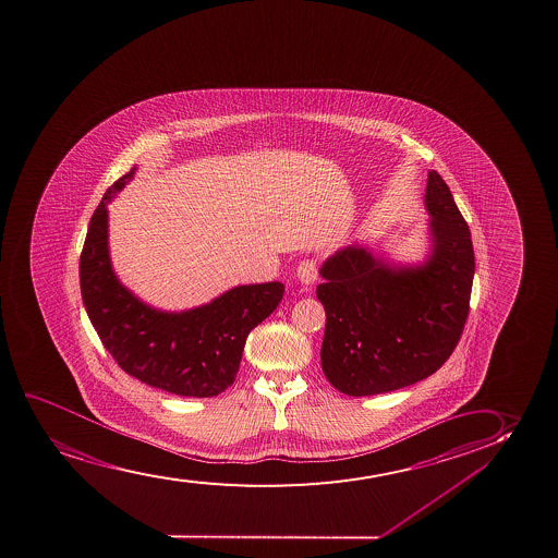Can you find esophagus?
Masks as SVG:
<instances>
[{
    "label": "esophagus",
    "instance_id": "1",
    "mask_svg": "<svg viewBox=\"0 0 558 558\" xmlns=\"http://www.w3.org/2000/svg\"><path fill=\"white\" fill-rule=\"evenodd\" d=\"M295 277H298V281L305 284V287L313 284V282L316 281V277H318V266H316V260L307 258V260H302V263L298 264V268H295Z\"/></svg>",
    "mask_w": 558,
    "mask_h": 558
}]
</instances>
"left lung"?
<instances>
[{
	"label": "left lung",
	"mask_w": 558,
	"mask_h": 558,
	"mask_svg": "<svg viewBox=\"0 0 558 558\" xmlns=\"http://www.w3.org/2000/svg\"><path fill=\"white\" fill-rule=\"evenodd\" d=\"M425 209L429 253L422 263L391 264L354 243L320 268L323 371L347 396H376L420 383L442 367L463 333L474 248L469 225L435 170L427 178Z\"/></svg>",
	"instance_id": "8db88e82"
}]
</instances>
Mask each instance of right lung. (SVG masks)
<instances>
[{
	"mask_svg": "<svg viewBox=\"0 0 558 558\" xmlns=\"http://www.w3.org/2000/svg\"><path fill=\"white\" fill-rule=\"evenodd\" d=\"M135 170L108 189L92 216L81 255L82 302L128 375L175 396H219L234 384L248 331L277 310L284 284H240L180 313L142 302L116 276L108 248L107 206Z\"/></svg>",
	"mask_w": 558,
	"mask_h": 558,
	"instance_id": "right-lung-1",
	"label": "right lung"
}]
</instances>
